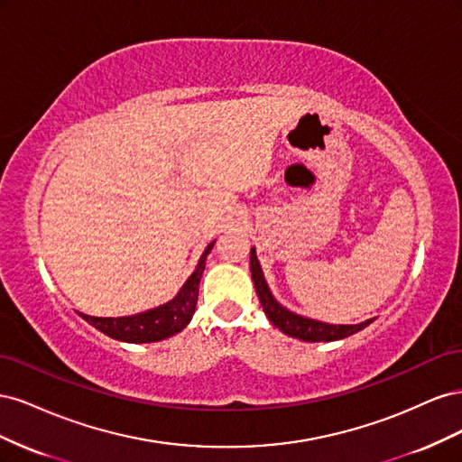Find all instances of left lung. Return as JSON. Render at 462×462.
Wrapping results in <instances>:
<instances>
[{
  "label": "left lung",
  "instance_id": "obj_1",
  "mask_svg": "<svg viewBox=\"0 0 462 462\" xmlns=\"http://www.w3.org/2000/svg\"><path fill=\"white\" fill-rule=\"evenodd\" d=\"M250 272H253L256 295L260 299V304H262L265 316L270 318V321L275 328L291 335V337H297L302 341H312V343L335 341V339L348 337V335H353L360 329H365L368 324H372V319H366V321H362V324H355V326H335V324H326V321L304 318V316H299L295 312L283 309V306L272 297L268 283H265L263 273L260 270L254 248L250 250Z\"/></svg>",
  "mask_w": 462,
  "mask_h": 462
}]
</instances>
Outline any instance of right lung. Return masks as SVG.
<instances>
[{
  "instance_id": "1",
  "label": "right lung",
  "mask_w": 462,
  "mask_h": 462,
  "mask_svg": "<svg viewBox=\"0 0 462 462\" xmlns=\"http://www.w3.org/2000/svg\"><path fill=\"white\" fill-rule=\"evenodd\" d=\"M212 246L214 243L208 245L197 265V270H194V273L187 279V283L179 291V295L167 304H162L158 309L143 312V314L123 316V318H96L87 314H80V316L96 329H100L102 333L109 335V337L119 339V341L153 343V341H162L165 337H171V335L187 328L194 310H197L199 283L204 272L206 256L209 254Z\"/></svg>"
}]
</instances>
